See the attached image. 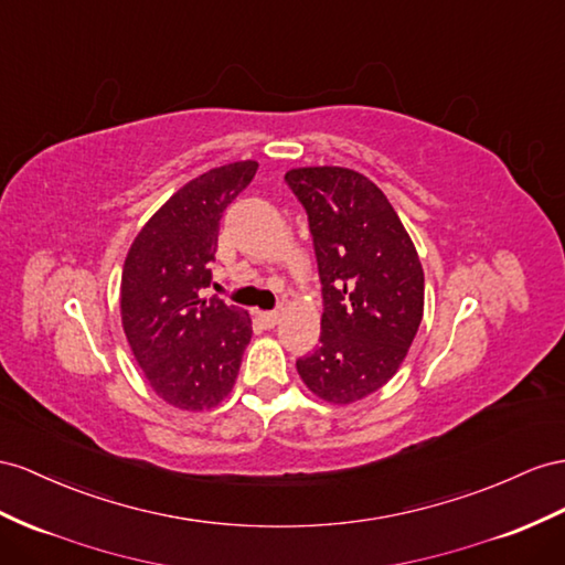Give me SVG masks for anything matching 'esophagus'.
Masks as SVG:
<instances>
[{
    "label": "esophagus",
    "instance_id": "obj_1",
    "mask_svg": "<svg viewBox=\"0 0 565 565\" xmlns=\"http://www.w3.org/2000/svg\"><path fill=\"white\" fill-rule=\"evenodd\" d=\"M257 320L265 329H271L274 324L279 322V312L277 310H274V312H257Z\"/></svg>",
    "mask_w": 565,
    "mask_h": 565
}]
</instances>
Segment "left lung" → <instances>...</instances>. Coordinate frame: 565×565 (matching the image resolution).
Returning a JSON list of instances; mask_svg holds the SVG:
<instances>
[{"label":"left lung","instance_id":"1","mask_svg":"<svg viewBox=\"0 0 565 565\" xmlns=\"http://www.w3.org/2000/svg\"><path fill=\"white\" fill-rule=\"evenodd\" d=\"M286 181L308 212L324 315L320 345L300 358L302 384L351 406L394 377L425 312V271L386 195L345 167H296Z\"/></svg>","mask_w":565,"mask_h":565}]
</instances>
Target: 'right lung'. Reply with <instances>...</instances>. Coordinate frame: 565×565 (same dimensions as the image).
<instances>
[{"label": "right lung", "mask_w": 565, "mask_h": 565, "mask_svg": "<svg viewBox=\"0 0 565 565\" xmlns=\"http://www.w3.org/2000/svg\"><path fill=\"white\" fill-rule=\"evenodd\" d=\"M255 159L200 173L138 231L121 271V324L145 382L179 411H210L231 394L253 337L250 315L202 298L220 220L248 185Z\"/></svg>", "instance_id": "obj_1"}]
</instances>
